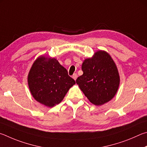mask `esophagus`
<instances>
[{
    "mask_svg": "<svg viewBox=\"0 0 147 147\" xmlns=\"http://www.w3.org/2000/svg\"><path fill=\"white\" fill-rule=\"evenodd\" d=\"M72 78H73L74 79V80H76V79H77V78H78V75H77V74H74V75L73 76H72Z\"/></svg>",
    "mask_w": 147,
    "mask_h": 147,
    "instance_id": "obj_1",
    "label": "esophagus"
}]
</instances>
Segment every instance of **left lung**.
<instances>
[{"mask_svg": "<svg viewBox=\"0 0 147 147\" xmlns=\"http://www.w3.org/2000/svg\"><path fill=\"white\" fill-rule=\"evenodd\" d=\"M83 74L76 83L92 104L100 106L116 94L120 78L114 60L107 51L99 50L82 64Z\"/></svg>", "mask_w": 147, "mask_h": 147, "instance_id": "obj_1", "label": "left lung"}]
</instances>
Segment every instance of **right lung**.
<instances>
[{"mask_svg": "<svg viewBox=\"0 0 147 147\" xmlns=\"http://www.w3.org/2000/svg\"><path fill=\"white\" fill-rule=\"evenodd\" d=\"M28 83L36 101L48 107H53L63 101L76 81L56 59L40 56L30 69Z\"/></svg>", "mask_w": 147, "mask_h": 147, "instance_id": "obj_1", "label": "right lung"}]
</instances>
